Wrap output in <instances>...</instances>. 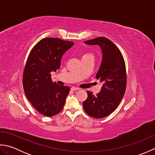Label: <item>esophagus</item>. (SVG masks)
I'll return each instance as SVG.
<instances>
[{
  "label": "esophagus",
  "mask_w": 155,
  "mask_h": 155,
  "mask_svg": "<svg viewBox=\"0 0 155 155\" xmlns=\"http://www.w3.org/2000/svg\"><path fill=\"white\" fill-rule=\"evenodd\" d=\"M71 91H78V90H79L80 88H77V87H72L71 88Z\"/></svg>",
  "instance_id": "1"
}]
</instances>
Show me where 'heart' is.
Returning a JSON list of instances; mask_svg holds the SVG:
<instances>
[{"instance_id": "obj_1", "label": "heart", "mask_w": 155, "mask_h": 155, "mask_svg": "<svg viewBox=\"0 0 155 155\" xmlns=\"http://www.w3.org/2000/svg\"><path fill=\"white\" fill-rule=\"evenodd\" d=\"M87 56H92L91 54H85L83 56V57H87Z\"/></svg>"}]
</instances>
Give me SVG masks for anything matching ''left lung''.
I'll list each match as a JSON object with an SVG mask.
<instances>
[{
	"instance_id": "left-lung-1",
	"label": "left lung",
	"mask_w": 155,
	"mask_h": 155,
	"mask_svg": "<svg viewBox=\"0 0 155 155\" xmlns=\"http://www.w3.org/2000/svg\"><path fill=\"white\" fill-rule=\"evenodd\" d=\"M88 45H98L102 52V61L96 74L102 85L101 91L94 95L87 91L88 97L83 108L89 116L101 118L111 114L117 108L127 86L126 68L123 55L109 39L98 37L84 42Z\"/></svg>"
}]
</instances>
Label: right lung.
I'll return each instance as SVG.
<instances>
[{
	"label": "right lung",
	"mask_w": 155,
	"mask_h": 155,
	"mask_svg": "<svg viewBox=\"0 0 155 155\" xmlns=\"http://www.w3.org/2000/svg\"><path fill=\"white\" fill-rule=\"evenodd\" d=\"M73 45L71 41L45 38L28 56L23 73V88L32 106L45 116H54L63 108L70 88L52 83L51 72L60 68L62 56Z\"/></svg>",
	"instance_id": "right-lung-1"
}]
</instances>
